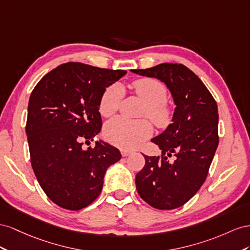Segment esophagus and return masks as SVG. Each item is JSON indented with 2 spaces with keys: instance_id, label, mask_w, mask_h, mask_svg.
Instances as JSON below:
<instances>
[{
  "instance_id": "1",
  "label": "esophagus",
  "mask_w": 250,
  "mask_h": 250,
  "mask_svg": "<svg viewBox=\"0 0 250 250\" xmlns=\"http://www.w3.org/2000/svg\"><path fill=\"white\" fill-rule=\"evenodd\" d=\"M120 153H121V155H123V157H126V156L131 155L133 153V151H130V149L123 148V149H120Z\"/></svg>"
}]
</instances>
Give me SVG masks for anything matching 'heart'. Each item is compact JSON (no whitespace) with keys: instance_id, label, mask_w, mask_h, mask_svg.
Here are the masks:
<instances>
[{"instance_id":"obj_1","label":"heart","mask_w":250,"mask_h":250,"mask_svg":"<svg viewBox=\"0 0 250 250\" xmlns=\"http://www.w3.org/2000/svg\"><path fill=\"white\" fill-rule=\"evenodd\" d=\"M132 88L146 105L144 116L163 129L173 120L174 111L167 104V91L166 85L155 78H140L133 82ZM124 88L119 83H113L106 88L99 101V112L104 117L114 115L119 109L124 97ZM153 134V126L147 120H129L116 117L110 120L104 127V135L111 144L123 148H134L148 139Z\"/></svg>"}]
</instances>
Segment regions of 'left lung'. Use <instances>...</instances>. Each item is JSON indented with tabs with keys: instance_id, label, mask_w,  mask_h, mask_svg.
I'll use <instances>...</instances> for the list:
<instances>
[{
	"instance_id": "1",
	"label": "left lung",
	"mask_w": 250,
	"mask_h": 250,
	"mask_svg": "<svg viewBox=\"0 0 250 250\" xmlns=\"http://www.w3.org/2000/svg\"><path fill=\"white\" fill-rule=\"evenodd\" d=\"M132 72L160 80L176 104L173 123L152 139L160 156H145L136 175L139 196L157 209H174L200 189L219 144L218 106L205 84L182 63H160ZM174 156V161L168 156Z\"/></svg>"
}]
</instances>
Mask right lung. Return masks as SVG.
<instances>
[{"label": "right lung", "mask_w": 250, "mask_h": 250, "mask_svg": "<svg viewBox=\"0 0 250 250\" xmlns=\"http://www.w3.org/2000/svg\"><path fill=\"white\" fill-rule=\"evenodd\" d=\"M125 70L62 63L35 85L28 104L26 135L35 177L48 198L69 210L87 208L101 194L105 170L119 149L102 140L83 148L102 130L99 101Z\"/></svg>", "instance_id": "obj_1"}]
</instances>
